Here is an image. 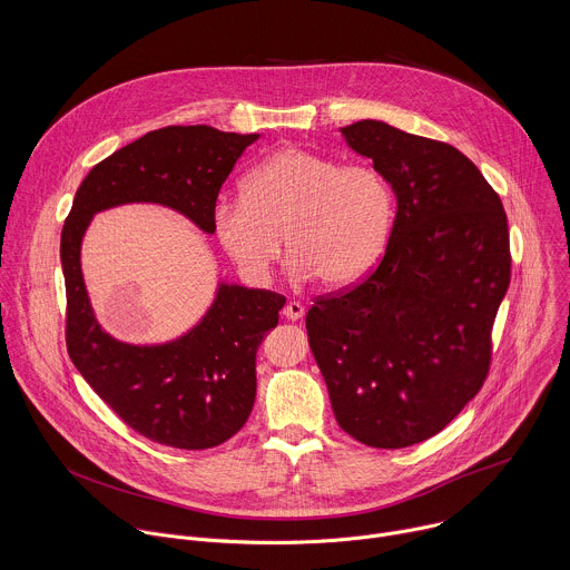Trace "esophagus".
<instances>
[{
    "instance_id": "34e87169",
    "label": "esophagus",
    "mask_w": 570,
    "mask_h": 570,
    "mask_svg": "<svg viewBox=\"0 0 570 570\" xmlns=\"http://www.w3.org/2000/svg\"><path fill=\"white\" fill-rule=\"evenodd\" d=\"M282 315L286 317V320H293V322H297V320H302L304 317V306L299 304V302H286V306H284V311H282Z\"/></svg>"
}]
</instances>
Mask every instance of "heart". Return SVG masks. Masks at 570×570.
I'll return each mask as SVG.
<instances>
[{
	"label": "heart",
	"instance_id": "b5f03b06",
	"mask_svg": "<svg viewBox=\"0 0 570 570\" xmlns=\"http://www.w3.org/2000/svg\"><path fill=\"white\" fill-rule=\"evenodd\" d=\"M392 222L394 195L381 171L302 147L266 156L244 178V197L213 208L215 237L255 284L268 279L286 235L297 279L346 288L383 257Z\"/></svg>",
	"mask_w": 570,
	"mask_h": 570
}]
</instances>
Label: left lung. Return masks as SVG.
I'll return each mask as SVG.
<instances>
[{"instance_id":"left-lung-1","label":"left lung","mask_w":570,"mask_h":570,"mask_svg":"<svg viewBox=\"0 0 570 570\" xmlns=\"http://www.w3.org/2000/svg\"><path fill=\"white\" fill-rule=\"evenodd\" d=\"M394 189L385 257L355 288L306 315L337 425L399 450L452 423L481 390L510 284L499 195L456 147L383 120L340 129Z\"/></svg>"}]
</instances>
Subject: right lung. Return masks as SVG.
Instances as JSON below:
<instances>
[{
    "mask_svg": "<svg viewBox=\"0 0 570 570\" xmlns=\"http://www.w3.org/2000/svg\"><path fill=\"white\" fill-rule=\"evenodd\" d=\"M257 138L210 125L149 131L85 176L62 228L69 355L131 430L160 445L208 450L244 428L257 394V348L277 326L286 297L219 282L208 311L183 335L158 344L122 342L94 313L82 239L98 213L127 204L169 208L213 235L219 189Z\"/></svg>",
    "mask_w": 570,
    "mask_h": 570,
    "instance_id": "add662e5",
    "label": "right lung"
}]
</instances>
